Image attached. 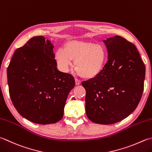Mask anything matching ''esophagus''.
<instances>
[{
	"mask_svg": "<svg viewBox=\"0 0 152 152\" xmlns=\"http://www.w3.org/2000/svg\"><path fill=\"white\" fill-rule=\"evenodd\" d=\"M80 83H81V81H80V80H79L78 79H77V78L75 79V84H76V85H80Z\"/></svg>",
	"mask_w": 152,
	"mask_h": 152,
	"instance_id": "1",
	"label": "esophagus"
}]
</instances>
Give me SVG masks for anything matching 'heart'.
Returning <instances> with one entry per match:
<instances>
[{"mask_svg":"<svg viewBox=\"0 0 152 152\" xmlns=\"http://www.w3.org/2000/svg\"><path fill=\"white\" fill-rule=\"evenodd\" d=\"M55 59L61 69L66 71L74 60V67L79 75L91 79L102 72L107 60V52L102 45L82 41H70L58 49Z\"/></svg>","mask_w":152,"mask_h":152,"instance_id":"b5f03b06","label":"heart"}]
</instances>
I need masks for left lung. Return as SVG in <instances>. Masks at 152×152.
<instances>
[{
  "mask_svg": "<svg viewBox=\"0 0 152 152\" xmlns=\"http://www.w3.org/2000/svg\"><path fill=\"white\" fill-rule=\"evenodd\" d=\"M108 61L97 76L82 85L86 91V112L95 123L110 124L137 107L144 91L145 67L133 43L118 35L103 40Z\"/></svg>",
  "mask_w": 152,
  "mask_h": 152,
  "instance_id": "8db88e82",
  "label": "left lung"
}]
</instances>
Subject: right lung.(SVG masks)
Instances as JSON below:
<instances>
[{
  "label": "right lung",
  "instance_id": "add662e5",
  "mask_svg": "<svg viewBox=\"0 0 152 152\" xmlns=\"http://www.w3.org/2000/svg\"><path fill=\"white\" fill-rule=\"evenodd\" d=\"M54 46L43 36L17 49L7 69L9 94L20 115L34 123H57L64 115L74 77L56 68Z\"/></svg>",
  "mask_w": 152,
  "mask_h": 152
}]
</instances>
